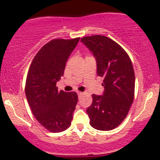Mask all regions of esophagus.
<instances>
[{
  "instance_id": "esophagus-1",
  "label": "esophagus",
  "mask_w": 160,
  "mask_h": 160,
  "mask_svg": "<svg viewBox=\"0 0 160 160\" xmlns=\"http://www.w3.org/2000/svg\"><path fill=\"white\" fill-rule=\"evenodd\" d=\"M84 94V92H78V96L79 97H80V96H82V94Z\"/></svg>"
}]
</instances>
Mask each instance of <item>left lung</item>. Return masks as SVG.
<instances>
[{"mask_svg":"<svg viewBox=\"0 0 160 160\" xmlns=\"http://www.w3.org/2000/svg\"><path fill=\"white\" fill-rule=\"evenodd\" d=\"M80 40L96 58L98 75L104 78L103 95L92 94V103L86 110L90 125L98 130H112L125 120L134 101L132 62L127 52L106 36H88Z\"/></svg>","mask_w":160,"mask_h":160,"instance_id":"1","label":"left lung"}]
</instances>
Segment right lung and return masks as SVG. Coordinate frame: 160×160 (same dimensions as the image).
<instances>
[{
  "label": "right lung",
  "instance_id": "right-lung-1",
  "mask_svg": "<svg viewBox=\"0 0 160 160\" xmlns=\"http://www.w3.org/2000/svg\"><path fill=\"white\" fill-rule=\"evenodd\" d=\"M80 38L54 39L46 43L32 60L26 77L25 92L32 114L43 128L61 132L71 125L78 103L75 92L58 91L56 86Z\"/></svg>",
  "mask_w": 160,
  "mask_h": 160
}]
</instances>
